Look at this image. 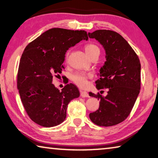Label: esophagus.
I'll list each match as a JSON object with an SVG mask.
<instances>
[{
    "instance_id": "obj_1",
    "label": "esophagus",
    "mask_w": 158,
    "mask_h": 158,
    "mask_svg": "<svg viewBox=\"0 0 158 158\" xmlns=\"http://www.w3.org/2000/svg\"><path fill=\"white\" fill-rule=\"evenodd\" d=\"M80 94H81V96L82 98H89V93L85 91H84V90H80Z\"/></svg>"
}]
</instances>
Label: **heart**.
Here are the masks:
<instances>
[{
    "label": "heart",
    "mask_w": 158,
    "mask_h": 158,
    "mask_svg": "<svg viewBox=\"0 0 158 158\" xmlns=\"http://www.w3.org/2000/svg\"><path fill=\"white\" fill-rule=\"evenodd\" d=\"M85 52L86 53L88 56L90 57V56L95 53H100V49H99V47L96 44L90 43L85 46ZM89 77H90V75H89V74H86L84 73H80V72H77V73L72 74L71 79L78 86L85 87L87 85V80Z\"/></svg>",
    "instance_id": "obj_1"
}]
</instances>
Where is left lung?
<instances>
[{
	"label": "left lung",
	"mask_w": 158,
	"mask_h": 158,
	"mask_svg": "<svg viewBox=\"0 0 158 158\" xmlns=\"http://www.w3.org/2000/svg\"><path fill=\"white\" fill-rule=\"evenodd\" d=\"M102 45L106 61L100 69V79L95 81L98 90L108 89L105 97L89 93L100 100L97 111L89 114L93 123L99 126H113L129 116L141 87V64L137 53L121 35L109 30L89 33Z\"/></svg>",
	"instance_id": "8db88e82"
}]
</instances>
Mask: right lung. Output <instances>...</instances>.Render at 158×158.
Returning <instances> with one entry per match:
<instances>
[{
  "instance_id": "1",
  "label": "right lung",
  "mask_w": 158,
  "mask_h": 158,
  "mask_svg": "<svg viewBox=\"0 0 158 158\" xmlns=\"http://www.w3.org/2000/svg\"><path fill=\"white\" fill-rule=\"evenodd\" d=\"M86 31L53 28L30 42L21 55L17 89L30 118L41 126H56L65 121L69 102L79 97L75 85L69 84L60 91L52 84L60 77L69 48L82 40Z\"/></svg>"
}]
</instances>
